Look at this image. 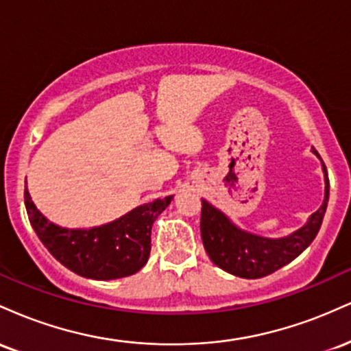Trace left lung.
<instances>
[{
  "instance_id": "obj_1",
  "label": "left lung",
  "mask_w": 351,
  "mask_h": 351,
  "mask_svg": "<svg viewBox=\"0 0 351 351\" xmlns=\"http://www.w3.org/2000/svg\"><path fill=\"white\" fill-rule=\"evenodd\" d=\"M318 156V153L313 150ZM320 158V156H318ZM325 173V198L322 206L308 217L307 224L292 234L271 239L237 228L223 211L203 201L201 208V239L209 259L217 267L243 279H261L292 263L315 239L328 204V176Z\"/></svg>"
}]
</instances>
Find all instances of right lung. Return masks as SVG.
Returning <instances> with one entry per match:
<instances>
[{
    "mask_svg": "<svg viewBox=\"0 0 351 351\" xmlns=\"http://www.w3.org/2000/svg\"><path fill=\"white\" fill-rule=\"evenodd\" d=\"M171 199L173 196H167L142 204L104 226L69 229L47 219L36 208L29 191H24L29 223L47 251L72 272L95 280L132 276L147 264L152 249V224Z\"/></svg>",
    "mask_w": 351,
    "mask_h": 351,
    "instance_id": "1",
    "label": "right lung"
}]
</instances>
